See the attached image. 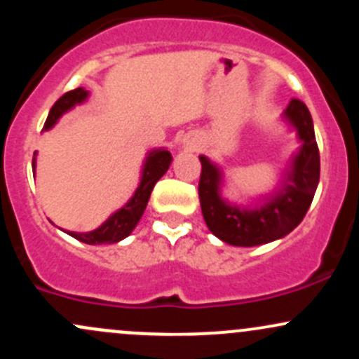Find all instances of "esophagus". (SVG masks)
I'll list each match as a JSON object with an SVG mask.
<instances>
[{"mask_svg": "<svg viewBox=\"0 0 359 359\" xmlns=\"http://www.w3.org/2000/svg\"><path fill=\"white\" fill-rule=\"evenodd\" d=\"M187 144H192V141H187Z\"/></svg>", "mask_w": 359, "mask_h": 359, "instance_id": "1", "label": "esophagus"}]
</instances>
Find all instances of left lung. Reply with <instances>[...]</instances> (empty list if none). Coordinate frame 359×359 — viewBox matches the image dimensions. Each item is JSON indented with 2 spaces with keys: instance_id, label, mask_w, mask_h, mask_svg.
Here are the masks:
<instances>
[{
  "instance_id": "left-lung-1",
  "label": "left lung",
  "mask_w": 359,
  "mask_h": 359,
  "mask_svg": "<svg viewBox=\"0 0 359 359\" xmlns=\"http://www.w3.org/2000/svg\"><path fill=\"white\" fill-rule=\"evenodd\" d=\"M285 119L297 129L302 148L291 161L281 189L264 199L261 206L247 210L222 199V170L206 156H199V201L204 222L215 237L230 245L255 247L283 238L302 223L312 204L320 179L312 116L302 100L293 98L285 110Z\"/></svg>"
}]
</instances>
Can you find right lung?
Returning <instances> with one entry per match:
<instances>
[{
	"label": "right lung",
	"mask_w": 359,
	"mask_h": 359,
	"mask_svg": "<svg viewBox=\"0 0 359 359\" xmlns=\"http://www.w3.org/2000/svg\"><path fill=\"white\" fill-rule=\"evenodd\" d=\"M86 97H88V92L83 88H74L71 90V92L65 93V95L53 105V109H50L44 124L46 131L56 124L62 114L68 112V110L73 109L76 104L85 102ZM170 161V151H167V149H153V151L147 156V161H144L140 187L136 189L135 196L129 199V203L126 204V206H122L119 211L114 212L107 222L100 224L97 230L88 231V233H76V231H68V233L73 238L80 240V242L88 243V245L116 243L119 242V240L128 237V235L135 230V226L141 219V216H143L153 187H155V184L163 177V173L168 170ZM32 167L35 170V158L32 161Z\"/></svg>",
	"instance_id": "obj_1"
}]
</instances>
